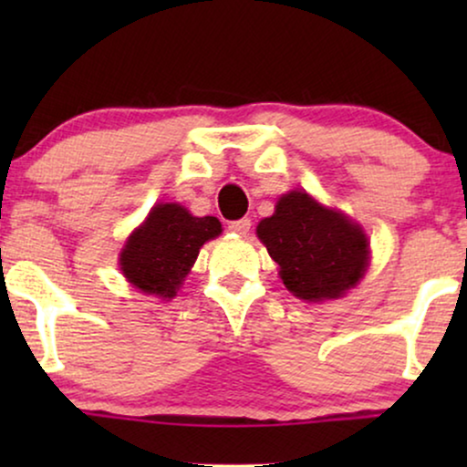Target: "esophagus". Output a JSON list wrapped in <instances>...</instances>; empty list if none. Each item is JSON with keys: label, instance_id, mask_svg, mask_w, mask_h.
Returning a JSON list of instances; mask_svg holds the SVG:
<instances>
[{"label": "esophagus", "instance_id": "obj_1", "mask_svg": "<svg viewBox=\"0 0 467 467\" xmlns=\"http://www.w3.org/2000/svg\"><path fill=\"white\" fill-rule=\"evenodd\" d=\"M229 232L238 234V235H246L248 232H251V219H238V221H232L229 223Z\"/></svg>", "mask_w": 467, "mask_h": 467}]
</instances>
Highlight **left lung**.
Returning <instances> with one entry per match:
<instances>
[{
    "label": "left lung",
    "instance_id": "8db88e82",
    "mask_svg": "<svg viewBox=\"0 0 467 467\" xmlns=\"http://www.w3.org/2000/svg\"><path fill=\"white\" fill-rule=\"evenodd\" d=\"M257 235L278 264L286 289L308 302L344 297L369 264L363 229L306 191L280 197L274 214L257 225Z\"/></svg>",
    "mask_w": 467,
    "mask_h": 467
}]
</instances>
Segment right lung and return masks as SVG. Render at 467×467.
<instances>
[{
    "label": "right lung",
    "instance_id": "add662e5",
    "mask_svg": "<svg viewBox=\"0 0 467 467\" xmlns=\"http://www.w3.org/2000/svg\"><path fill=\"white\" fill-rule=\"evenodd\" d=\"M223 232L216 216H193L181 203H157L127 238L119 265L146 296L171 299L193 267L203 242Z\"/></svg>",
    "mask_w": 467,
    "mask_h": 467
}]
</instances>
